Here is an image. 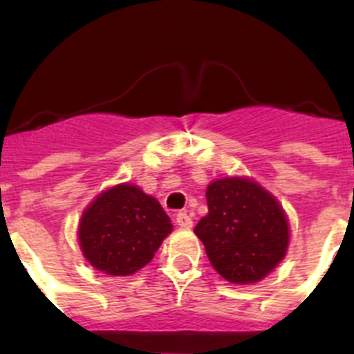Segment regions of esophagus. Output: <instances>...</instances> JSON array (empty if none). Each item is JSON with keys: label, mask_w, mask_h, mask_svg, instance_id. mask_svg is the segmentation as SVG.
Here are the masks:
<instances>
[{"label": "esophagus", "mask_w": 354, "mask_h": 354, "mask_svg": "<svg viewBox=\"0 0 354 354\" xmlns=\"http://www.w3.org/2000/svg\"><path fill=\"white\" fill-rule=\"evenodd\" d=\"M176 223L180 227H183V229H190L192 227V218L188 216L185 211H181V213L176 214Z\"/></svg>", "instance_id": "esophagus-1"}]
</instances>
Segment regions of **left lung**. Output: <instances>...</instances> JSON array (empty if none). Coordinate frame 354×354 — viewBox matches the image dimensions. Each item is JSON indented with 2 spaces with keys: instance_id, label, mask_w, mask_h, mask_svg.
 Masks as SVG:
<instances>
[{
  "instance_id": "8db88e82",
  "label": "left lung",
  "mask_w": 354,
  "mask_h": 354,
  "mask_svg": "<svg viewBox=\"0 0 354 354\" xmlns=\"http://www.w3.org/2000/svg\"><path fill=\"white\" fill-rule=\"evenodd\" d=\"M207 214L194 232L223 279L257 283L285 259L288 222L277 201L246 178H223L206 190Z\"/></svg>"
}]
</instances>
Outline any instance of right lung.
I'll list each match as a JSON object with an SVG mask.
<instances>
[{"label": "right lung", "mask_w": 354, "mask_h": 354, "mask_svg": "<svg viewBox=\"0 0 354 354\" xmlns=\"http://www.w3.org/2000/svg\"><path fill=\"white\" fill-rule=\"evenodd\" d=\"M171 230L160 204L125 183L102 192L84 211L78 239L92 267L108 276H129L153 259Z\"/></svg>", "instance_id": "1"}]
</instances>
